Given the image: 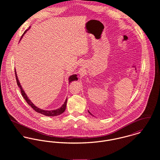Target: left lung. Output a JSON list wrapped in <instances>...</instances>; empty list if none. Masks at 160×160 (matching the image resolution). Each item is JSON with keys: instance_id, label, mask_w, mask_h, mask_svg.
I'll return each instance as SVG.
<instances>
[{"instance_id": "left-lung-1", "label": "left lung", "mask_w": 160, "mask_h": 160, "mask_svg": "<svg viewBox=\"0 0 160 160\" xmlns=\"http://www.w3.org/2000/svg\"><path fill=\"white\" fill-rule=\"evenodd\" d=\"M88 112H89V113H90V114H91V115H92V114L91 113V112H89V111H88Z\"/></svg>"}]
</instances>
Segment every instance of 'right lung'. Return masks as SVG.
I'll use <instances>...</instances> for the list:
<instances>
[{
  "label": "right lung",
  "mask_w": 160,
  "mask_h": 160,
  "mask_svg": "<svg viewBox=\"0 0 160 160\" xmlns=\"http://www.w3.org/2000/svg\"><path fill=\"white\" fill-rule=\"evenodd\" d=\"M26 31H28V30H26V31H24V32L23 33V35L22 36V38H20V40L22 39L23 35H24V33L26 32ZM15 77H16V80H17V85H18V87L20 88V91H21L22 95L23 98H24V100H25L26 101V102L28 103V104L29 105H30V106L32 107V108L34 109V110H35L36 112H38V113H39L44 114V115L47 116H58V115H59V114H61L62 113H63L65 111L66 107H67V99H66V100H65L64 104H63L60 108H58V109L54 110H51V111L44 110H42V109L39 108H38L37 107H36V106L31 102V100L29 99V98L27 97L26 94L25 93V92L23 91V89H22V86L20 85V82H19L18 79L15 69ZM75 80H78L77 75H76V74L71 75V76L69 78V83H70L71 81H75Z\"/></svg>",
  "instance_id": "add662e5"
}]
</instances>
